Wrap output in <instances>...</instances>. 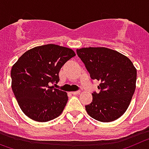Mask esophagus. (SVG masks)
Masks as SVG:
<instances>
[{
    "instance_id": "34e87169",
    "label": "esophagus",
    "mask_w": 149,
    "mask_h": 149,
    "mask_svg": "<svg viewBox=\"0 0 149 149\" xmlns=\"http://www.w3.org/2000/svg\"><path fill=\"white\" fill-rule=\"evenodd\" d=\"M81 93L80 91H73V92H71V94H73V95H77V94H79Z\"/></svg>"
}]
</instances>
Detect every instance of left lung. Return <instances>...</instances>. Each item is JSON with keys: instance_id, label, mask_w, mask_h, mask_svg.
Masks as SVG:
<instances>
[{"instance_id": "obj_1", "label": "left lung", "mask_w": 149, "mask_h": 149, "mask_svg": "<svg viewBox=\"0 0 149 149\" xmlns=\"http://www.w3.org/2000/svg\"><path fill=\"white\" fill-rule=\"evenodd\" d=\"M91 78L100 82V92H93L92 102L85 106L91 118L110 122L126 112L136 89V69L131 61L118 52L105 47L76 49Z\"/></svg>"}]
</instances>
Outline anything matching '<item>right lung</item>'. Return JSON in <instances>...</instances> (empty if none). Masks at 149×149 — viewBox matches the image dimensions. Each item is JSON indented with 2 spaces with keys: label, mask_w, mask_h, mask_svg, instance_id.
Segmentation results:
<instances>
[{
  "label": "right lung",
  "mask_w": 149,
  "mask_h": 149,
  "mask_svg": "<svg viewBox=\"0 0 149 149\" xmlns=\"http://www.w3.org/2000/svg\"><path fill=\"white\" fill-rule=\"evenodd\" d=\"M75 55L69 48L47 44L24 52L13 66V91L28 117L46 122L61 114L67 94L50 85L59 82L61 68Z\"/></svg>",
  "instance_id": "1"
}]
</instances>
